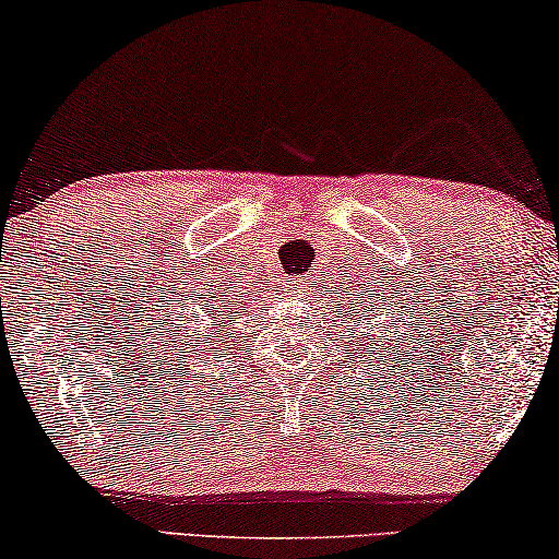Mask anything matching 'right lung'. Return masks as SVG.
I'll return each mask as SVG.
<instances>
[{
  "label": "right lung",
  "instance_id": "add662e5",
  "mask_svg": "<svg viewBox=\"0 0 559 559\" xmlns=\"http://www.w3.org/2000/svg\"><path fill=\"white\" fill-rule=\"evenodd\" d=\"M226 310V305H224V308H216V312H224Z\"/></svg>",
  "mask_w": 559,
  "mask_h": 559
}]
</instances>
